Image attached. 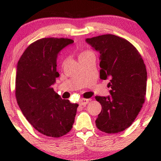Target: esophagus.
<instances>
[{"label":"esophagus","mask_w":161,"mask_h":161,"mask_svg":"<svg viewBox=\"0 0 161 161\" xmlns=\"http://www.w3.org/2000/svg\"><path fill=\"white\" fill-rule=\"evenodd\" d=\"M89 99H81V100H80V102H79V104L80 105H83V106H85L86 105H87L88 103H89Z\"/></svg>","instance_id":"1"}]
</instances>
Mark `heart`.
<instances>
[{"instance_id": "obj_1", "label": "heart", "mask_w": 161, "mask_h": 161, "mask_svg": "<svg viewBox=\"0 0 161 161\" xmlns=\"http://www.w3.org/2000/svg\"><path fill=\"white\" fill-rule=\"evenodd\" d=\"M89 54H93V53H92L90 52V51H85V52H83L82 53H80V56H79V58H81V57L85 56H87V55H89ZM65 62H66V61H63V64H64Z\"/></svg>"}]
</instances>
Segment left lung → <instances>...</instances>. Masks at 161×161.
<instances>
[{"instance_id": "obj_1", "label": "left lung", "mask_w": 161, "mask_h": 161, "mask_svg": "<svg viewBox=\"0 0 161 161\" xmlns=\"http://www.w3.org/2000/svg\"><path fill=\"white\" fill-rule=\"evenodd\" d=\"M86 42L100 53V78L110 80L111 95L95 97L102 105L96 125L106 133H119L130 126L144 103L146 66L136 48L119 36L105 34Z\"/></svg>"}]
</instances>
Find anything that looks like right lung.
I'll list each match as a JSON object with an SVG mask.
<instances>
[{"label": "right lung", "mask_w": 161, "mask_h": 161, "mask_svg": "<svg viewBox=\"0 0 161 161\" xmlns=\"http://www.w3.org/2000/svg\"><path fill=\"white\" fill-rule=\"evenodd\" d=\"M74 42L64 38H43L31 44L17 66L15 94L31 125L46 136L58 138L71 130L78 104L63 100L53 85L59 77L56 61L61 50Z\"/></svg>", "instance_id": "add662e5"}]
</instances>
